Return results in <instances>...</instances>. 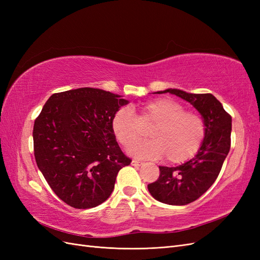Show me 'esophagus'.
Instances as JSON below:
<instances>
[{
    "label": "esophagus",
    "instance_id": "34e87169",
    "mask_svg": "<svg viewBox=\"0 0 260 260\" xmlns=\"http://www.w3.org/2000/svg\"><path fill=\"white\" fill-rule=\"evenodd\" d=\"M131 164L133 165V166H136V167L142 166V165H143V162H142V161H139V160H136V159H133V160L131 161Z\"/></svg>",
    "mask_w": 260,
    "mask_h": 260
}]
</instances>
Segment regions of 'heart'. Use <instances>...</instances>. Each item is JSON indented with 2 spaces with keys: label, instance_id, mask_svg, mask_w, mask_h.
<instances>
[{
  "label": "heart",
  "instance_id": "obj_1",
  "mask_svg": "<svg viewBox=\"0 0 260 260\" xmlns=\"http://www.w3.org/2000/svg\"><path fill=\"white\" fill-rule=\"evenodd\" d=\"M151 127L152 140L132 147L130 153L140 158L159 159L165 157L169 164H182L199 152L206 136L203 118L179 102L160 98L135 111L121 107L113 115L111 129L115 139L124 148H130L143 138L144 130Z\"/></svg>",
  "mask_w": 260,
  "mask_h": 260
}]
</instances>
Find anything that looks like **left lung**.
<instances>
[{"mask_svg":"<svg viewBox=\"0 0 260 260\" xmlns=\"http://www.w3.org/2000/svg\"><path fill=\"white\" fill-rule=\"evenodd\" d=\"M167 92L191 103L206 124V136L198 154L177 167L159 166V178L147 185L155 200L181 206L200 199L218 178L230 151L232 118L210 93L193 94L178 89L158 93Z\"/></svg>","mask_w":260,"mask_h":260,"instance_id":"8db88e82","label":"left lung"}]
</instances>
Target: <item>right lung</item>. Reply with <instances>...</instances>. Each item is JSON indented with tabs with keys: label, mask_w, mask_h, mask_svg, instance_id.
Instances as JSON below:
<instances>
[{
	"label": "right lung",
	"mask_w": 260,
	"mask_h": 260,
	"mask_svg": "<svg viewBox=\"0 0 260 260\" xmlns=\"http://www.w3.org/2000/svg\"><path fill=\"white\" fill-rule=\"evenodd\" d=\"M128 101L100 89L54 93L34 125L38 168L53 192L74 208L95 207L112 194L117 174L131 162L111 129Z\"/></svg>",
	"instance_id": "add662e5"
}]
</instances>
